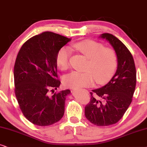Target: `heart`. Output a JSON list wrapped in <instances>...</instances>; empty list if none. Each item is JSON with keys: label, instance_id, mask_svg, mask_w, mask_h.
<instances>
[{"label": "heart", "instance_id": "b5f03b06", "mask_svg": "<svg viewBox=\"0 0 147 147\" xmlns=\"http://www.w3.org/2000/svg\"><path fill=\"white\" fill-rule=\"evenodd\" d=\"M73 47L85 56L89 61L84 72L74 71L64 78L66 87L80 89L89 87L95 80L99 85L110 81L114 75L118 66V55L114 49L105 47L101 43L91 40H85L76 42ZM71 50L64 47L58 51L56 56V64L62 70L69 68Z\"/></svg>", "mask_w": 147, "mask_h": 147}]
</instances>
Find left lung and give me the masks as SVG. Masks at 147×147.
<instances>
[{
  "mask_svg": "<svg viewBox=\"0 0 147 147\" xmlns=\"http://www.w3.org/2000/svg\"><path fill=\"white\" fill-rule=\"evenodd\" d=\"M114 48L118 55V68L107 85L94 89L85 107L90 122L98 126L116 124L122 118L132 101L136 83L134 58L127 47L112 34H101Z\"/></svg>",
  "mask_w": 147,
  "mask_h": 147,
  "instance_id": "obj_1",
  "label": "left lung"
}]
</instances>
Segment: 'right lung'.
<instances>
[{
    "instance_id": "right-lung-1",
    "label": "right lung",
    "mask_w": 147,
    "mask_h": 147,
    "mask_svg": "<svg viewBox=\"0 0 147 147\" xmlns=\"http://www.w3.org/2000/svg\"><path fill=\"white\" fill-rule=\"evenodd\" d=\"M70 40L45 31L27 40L17 54L14 66L15 96L24 116L37 126H50L63 117L66 97L70 91L53 93L60 85L56 56Z\"/></svg>"
}]
</instances>
